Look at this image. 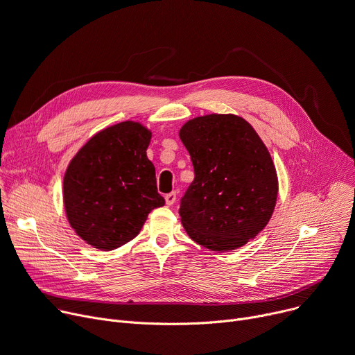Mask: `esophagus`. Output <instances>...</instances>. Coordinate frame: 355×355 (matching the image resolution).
<instances>
[{
	"label": "esophagus",
	"mask_w": 355,
	"mask_h": 355,
	"mask_svg": "<svg viewBox=\"0 0 355 355\" xmlns=\"http://www.w3.org/2000/svg\"><path fill=\"white\" fill-rule=\"evenodd\" d=\"M175 201H177V192L175 191H173V192H170V194L166 196V204L167 205H173Z\"/></svg>",
	"instance_id": "34e87169"
}]
</instances>
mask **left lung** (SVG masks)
Segmentation results:
<instances>
[{"label": "left lung", "mask_w": 355, "mask_h": 355, "mask_svg": "<svg viewBox=\"0 0 355 355\" xmlns=\"http://www.w3.org/2000/svg\"><path fill=\"white\" fill-rule=\"evenodd\" d=\"M180 139L196 173L180 204L182 227L215 252L243 246L266 227L277 200V174L266 146L235 114L192 119Z\"/></svg>", "instance_id": "obj_1"}]
</instances>
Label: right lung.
<instances>
[{"label": "right lung", "instance_id": "1", "mask_svg": "<svg viewBox=\"0 0 355 355\" xmlns=\"http://www.w3.org/2000/svg\"><path fill=\"white\" fill-rule=\"evenodd\" d=\"M151 132L121 121L94 135L63 178L71 227L93 248L113 250L139 235L147 215L166 204L147 158Z\"/></svg>", "mask_w": 355, "mask_h": 355}]
</instances>
